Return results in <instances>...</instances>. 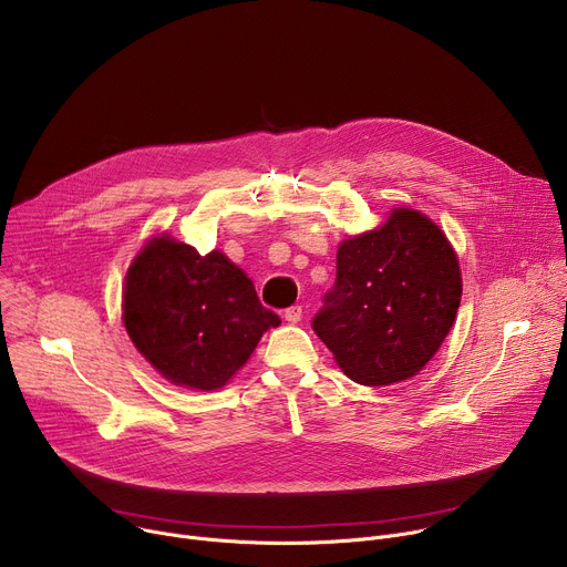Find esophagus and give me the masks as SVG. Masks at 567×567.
<instances>
[{"label": "esophagus", "instance_id": "34e87169", "mask_svg": "<svg viewBox=\"0 0 567 567\" xmlns=\"http://www.w3.org/2000/svg\"><path fill=\"white\" fill-rule=\"evenodd\" d=\"M285 320L291 322V326H296V322L302 320V307H300V305H293V307L285 309Z\"/></svg>", "mask_w": 567, "mask_h": 567}]
</instances>
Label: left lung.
Segmentation results:
<instances>
[{
	"label": "left lung",
	"mask_w": 567,
	"mask_h": 567,
	"mask_svg": "<svg viewBox=\"0 0 567 567\" xmlns=\"http://www.w3.org/2000/svg\"><path fill=\"white\" fill-rule=\"evenodd\" d=\"M462 298L457 256L426 215L396 208L370 233L346 239L337 282L311 328L357 383L415 377L440 350Z\"/></svg>",
	"instance_id": "8db88e82"
}]
</instances>
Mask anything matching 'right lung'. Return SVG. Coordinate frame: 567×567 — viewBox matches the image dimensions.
Here are the masks:
<instances>
[{"instance_id": "1", "label": "right lung", "mask_w": 567, "mask_h": 567, "mask_svg": "<svg viewBox=\"0 0 567 567\" xmlns=\"http://www.w3.org/2000/svg\"><path fill=\"white\" fill-rule=\"evenodd\" d=\"M123 322L136 350L168 381L221 388L280 318L262 307L251 278L224 254L171 235L150 239L125 276Z\"/></svg>"}]
</instances>
